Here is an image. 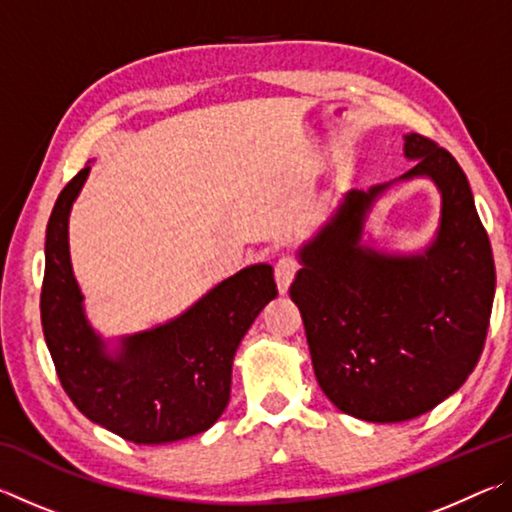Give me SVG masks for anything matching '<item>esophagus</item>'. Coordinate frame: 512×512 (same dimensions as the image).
<instances>
[{
  "label": "esophagus",
  "instance_id": "esophagus-1",
  "mask_svg": "<svg viewBox=\"0 0 512 512\" xmlns=\"http://www.w3.org/2000/svg\"><path fill=\"white\" fill-rule=\"evenodd\" d=\"M298 268L300 266H298L296 259L289 257V255L277 259V262H275V282H277V289H280V293L289 291L293 277H296V273H298Z\"/></svg>",
  "mask_w": 512,
  "mask_h": 512
}]
</instances>
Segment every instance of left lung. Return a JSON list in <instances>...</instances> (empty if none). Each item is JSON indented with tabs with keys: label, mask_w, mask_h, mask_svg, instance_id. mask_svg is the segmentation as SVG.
<instances>
[{
	"label": "left lung",
	"mask_w": 512,
	"mask_h": 512,
	"mask_svg": "<svg viewBox=\"0 0 512 512\" xmlns=\"http://www.w3.org/2000/svg\"><path fill=\"white\" fill-rule=\"evenodd\" d=\"M415 167L443 194L438 237L424 255L361 246L370 205L388 185L352 189L300 250L291 284L323 393L368 422H404L456 393L479 361L495 300V259L463 169L433 140L406 135Z\"/></svg>",
	"instance_id": "1"
}]
</instances>
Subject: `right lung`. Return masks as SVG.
Returning <instances> with one entry per match:
<instances>
[{"instance_id":"1","label":"right lung","mask_w":512,"mask_h":512,"mask_svg":"<svg viewBox=\"0 0 512 512\" xmlns=\"http://www.w3.org/2000/svg\"><path fill=\"white\" fill-rule=\"evenodd\" d=\"M83 167L51 210L40 318L60 384L85 418L137 445L196 436L230 400L232 359L259 311L277 296L273 268L248 266L183 316L121 341L115 359L88 325L69 264L67 219L88 178Z\"/></svg>"}]
</instances>
